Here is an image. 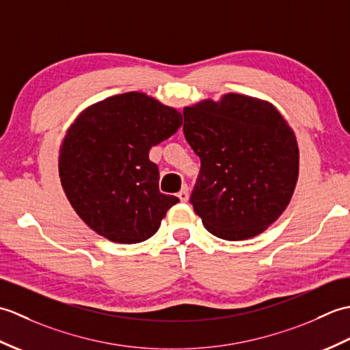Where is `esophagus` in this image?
Here are the masks:
<instances>
[{"label": "esophagus", "mask_w": 350, "mask_h": 350, "mask_svg": "<svg viewBox=\"0 0 350 350\" xmlns=\"http://www.w3.org/2000/svg\"><path fill=\"white\" fill-rule=\"evenodd\" d=\"M177 197L180 198V202H188V197H189V189H188V187L187 185H183L182 187V189L179 191V194H177Z\"/></svg>", "instance_id": "obj_1"}]
</instances>
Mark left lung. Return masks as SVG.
<instances>
[{"label":"left lung","mask_w":350,"mask_h":350,"mask_svg":"<svg viewBox=\"0 0 350 350\" xmlns=\"http://www.w3.org/2000/svg\"><path fill=\"white\" fill-rule=\"evenodd\" d=\"M183 133L202 161L191 204L207 232L226 241L260 234L293 196L299 148L266 100L228 93L183 109Z\"/></svg>","instance_id":"8db88e82"}]
</instances>
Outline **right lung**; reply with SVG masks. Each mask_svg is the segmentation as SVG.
I'll return each mask as SVG.
<instances>
[{
    "mask_svg": "<svg viewBox=\"0 0 350 350\" xmlns=\"http://www.w3.org/2000/svg\"><path fill=\"white\" fill-rule=\"evenodd\" d=\"M180 126L179 111L139 92L111 96L77 117L58 171L66 197L93 232L117 243L158 232L179 198L159 191V168L148 152Z\"/></svg>",
    "mask_w": 350,
    "mask_h": 350,
    "instance_id": "obj_1",
    "label": "right lung"
}]
</instances>
